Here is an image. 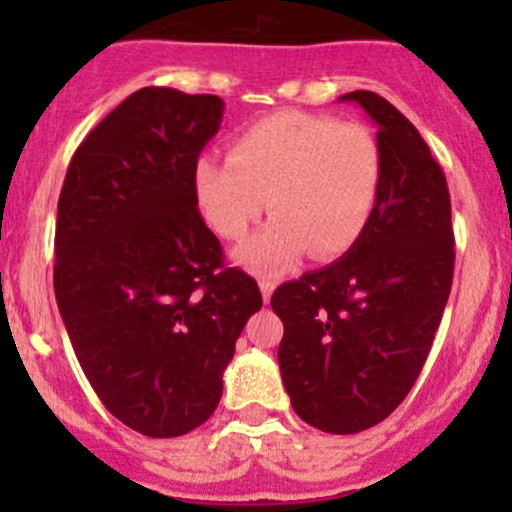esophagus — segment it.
I'll return each mask as SVG.
<instances>
[{"instance_id":"obj_1","label":"esophagus","mask_w":512,"mask_h":512,"mask_svg":"<svg viewBox=\"0 0 512 512\" xmlns=\"http://www.w3.org/2000/svg\"><path fill=\"white\" fill-rule=\"evenodd\" d=\"M257 285H260L262 299H265V302H270L272 292H275V280H270V277H260V282H257Z\"/></svg>"}]
</instances>
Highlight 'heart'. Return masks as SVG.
<instances>
[{"label": "heart", "mask_w": 512, "mask_h": 512, "mask_svg": "<svg viewBox=\"0 0 512 512\" xmlns=\"http://www.w3.org/2000/svg\"><path fill=\"white\" fill-rule=\"evenodd\" d=\"M384 153L361 123L307 111H277L242 128L230 156H200L193 193L200 215L225 240H240L265 210L275 218L242 242L235 260L280 272L304 252L347 255L374 218Z\"/></svg>", "instance_id": "heart-1"}]
</instances>
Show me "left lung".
<instances>
[{
	"mask_svg": "<svg viewBox=\"0 0 512 512\" xmlns=\"http://www.w3.org/2000/svg\"><path fill=\"white\" fill-rule=\"evenodd\" d=\"M376 123L384 183L374 218L347 255L285 282L277 359L292 409L327 433L384 421L421 374L453 282L451 195L414 123L374 91H352Z\"/></svg>",
	"mask_w": 512,
	"mask_h": 512,
	"instance_id": "1",
	"label": "left lung"
}]
</instances>
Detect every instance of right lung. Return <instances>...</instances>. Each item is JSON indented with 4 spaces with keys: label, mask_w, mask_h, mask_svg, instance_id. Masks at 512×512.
<instances>
[{
    "label": "right lung",
    "mask_w": 512,
    "mask_h": 512,
    "mask_svg": "<svg viewBox=\"0 0 512 512\" xmlns=\"http://www.w3.org/2000/svg\"><path fill=\"white\" fill-rule=\"evenodd\" d=\"M220 96L146 86L81 141L54 237V292L71 347L108 411L173 438L208 421L257 282L225 267L200 218L193 165L223 123Z\"/></svg>",
    "instance_id": "1"
}]
</instances>
